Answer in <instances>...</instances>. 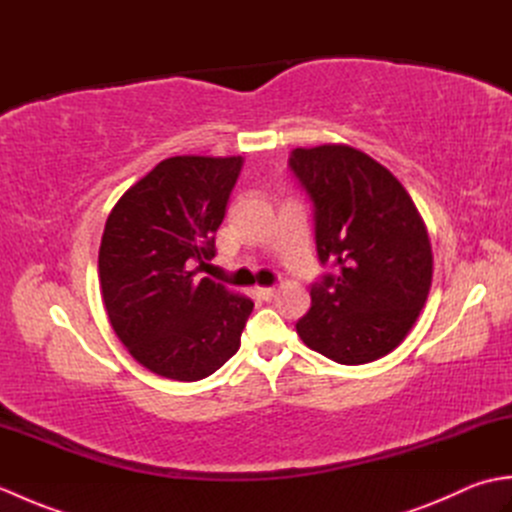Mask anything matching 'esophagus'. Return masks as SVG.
<instances>
[{
	"instance_id": "esophagus-1",
	"label": "esophagus",
	"mask_w": 512,
	"mask_h": 512,
	"mask_svg": "<svg viewBox=\"0 0 512 512\" xmlns=\"http://www.w3.org/2000/svg\"><path fill=\"white\" fill-rule=\"evenodd\" d=\"M275 292H277V288L270 286V288H259V290H257V295L262 297V299H266V301H270V299L275 297Z\"/></svg>"
}]
</instances>
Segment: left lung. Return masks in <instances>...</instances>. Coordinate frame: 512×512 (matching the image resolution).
<instances>
[{
	"instance_id": "8db88e82",
	"label": "left lung",
	"mask_w": 512,
	"mask_h": 512,
	"mask_svg": "<svg viewBox=\"0 0 512 512\" xmlns=\"http://www.w3.org/2000/svg\"><path fill=\"white\" fill-rule=\"evenodd\" d=\"M288 165L312 202L319 262L334 268L312 284L297 334L341 365L376 361L402 343L427 301V226L391 171L354 147H299Z\"/></svg>"
}]
</instances>
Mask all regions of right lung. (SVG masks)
Listing matches in <instances>:
<instances>
[{"mask_svg":"<svg viewBox=\"0 0 512 512\" xmlns=\"http://www.w3.org/2000/svg\"><path fill=\"white\" fill-rule=\"evenodd\" d=\"M244 158L173 156L129 187L105 222L99 248L103 303L118 339L149 372L200 380L239 350L253 301L195 264L215 257Z\"/></svg>","mask_w":512,"mask_h":512,"instance_id":"right-lung-1","label":"right lung"}]
</instances>
